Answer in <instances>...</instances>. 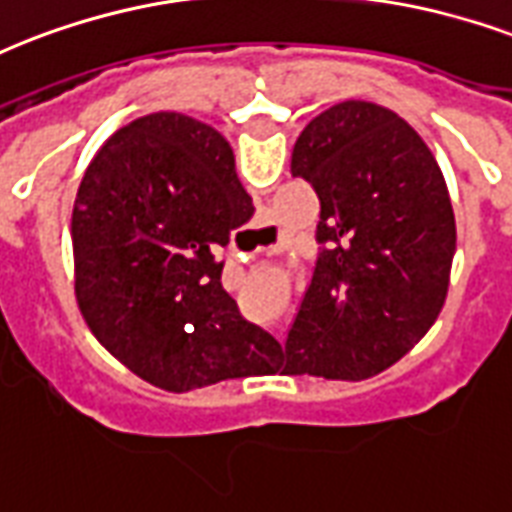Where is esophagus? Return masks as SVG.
I'll return each instance as SVG.
<instances>
[{
    "mask_svg": "<svg viewBox=\"0 0 512 512\" xmlns=\"http://www.w3.org/2000/svg\"><path fill=\"white\" fill-rule=\"evenodd\" d=\"M279 247H282V241H279V244H273V247H268V252H276Z\"/></svg>",
    "mask_w": 512,
    "mask_h": 512,
    "instance_id": "34e87169",
    "label": "esophagus"
}]
</instances>
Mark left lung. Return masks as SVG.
Here are the masks:
<instances>
[{"label": "left lung", "mask_w": 512, "mask_h": 512, "mask_svg": "<svg viewBox=\"0 0 512 512\" xmlns=\"http://www.w3.org/2000/svg\"><path fill=\"white\" fill-rule=\"evenodd\" d=\"M292 174L319 195L322 252L284 343V373L378 376L446 303L456 222L443 171L397 112L351 99L303 128Z\"/></svg>", "instance_id": "1"}]
</instances>
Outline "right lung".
Returning <instances> with one entry per match:
<instances>
[{
    "label": "right lung",
    "mask_w": 512,
    "mask_h": 512,
    "mask_svg": "<svg viewBox=\"0 0 512 512\" xmlns=\"http://www.w3.org/2000/svg\"><path fill=\"white\" fill-rule=\"evenodd\" d=\"M252 214L217 128L182 112L117 128L72 209L74 292L96 341L166 392L260 376L279 343L241 317L214 260Z\"/></svg>",
    "instance_id": "add662e5"
}]
</instances>
